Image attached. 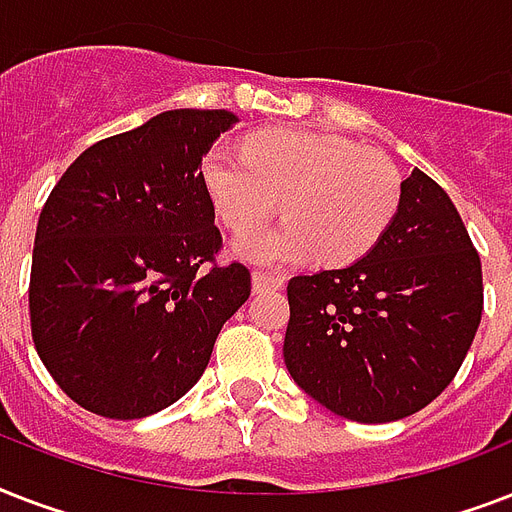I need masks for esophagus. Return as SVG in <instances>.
<instances>
[{"label":"esophagus","instance_id":"esophagus-1","mask_svg":"<svg viewBox=\"0 0 512 512\" xmlns=\"http://www.w3.org/2000/svg\"><path fill=\"white\" fill-rule=\"evenodd\" d=\"M281 287H284V279H281V276H273V273L263 271L252 273V289H255V292H271V289Z\"/></svg>","mask_w":512,"mask_h":512}]
</instances>
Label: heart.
Here are the masks:
<instances>
[{"label":"heart","mask_w":512,"mask_h":512,"mask_svg":"<svg viewBox=\"0 0 512 512\" xmlns=\"http://www.w3.org/2000/svg\"><path fill=\"white\" fill-rule=\"evenodd\" d=\"M201 180L217 217L236 236L260 231L276 212L287 223L236 244L260 265H350L369 255L401 204V175L377 148L340 135L276 127L249 135L244 154L212 148Z\"/></svg>","instance_id":"b5f03b06"}]
</instances>
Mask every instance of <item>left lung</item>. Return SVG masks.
I'll list each match as a JSON object with an SVG mask.
<instances>
[{
    "label": "left lung",
    "instance_id": "left-lung-1",
    "mask_svg": "<svg viewBox=\"0 0 512 512\" xmlns=\"http://www.w3.org/2000/svg\"><path fill=\"white\" fill-rule=\"evenodd\" d=\"M284 361L345 420H404L444 393L484 311L481 257L441 185L414 170L377 247L289 279Z\"/></svg>",
    "mask_w": 512,
    "mask_h": 512
}]
</instances>
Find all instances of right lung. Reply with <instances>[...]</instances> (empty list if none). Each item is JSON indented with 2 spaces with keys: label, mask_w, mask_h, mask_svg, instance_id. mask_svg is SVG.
Listing matches in <instances>:
<instances>
[{
  "label": "right lung",
  "mask_w": 512,
  "mask_h": 512,
  "mask_svg": "<svg viewBox=\"0 0 512 512\" xmlns=\"http://www.w3.org/2000/svg\"><path fill=\"white\" fill-rule=\"evenodd\" d=\"M231 111L177 108L90 146L44 201L28 311L60 390L108 420L175 404L252 292L249 268L217 263L223 236L201 156Z\"/></svg>",
  "instance_id": "obj_1"
}]
</instances>
